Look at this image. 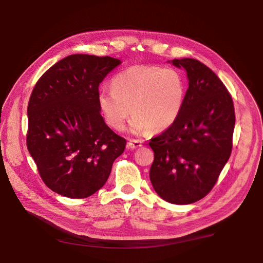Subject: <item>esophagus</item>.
Returning <instances> with one entry per match:
<instances>
[{
    "label": "esophagus",
    "instance_id": "34e87169",
    "mask_svg": "<svg viewBox=\"0 0 263 263\" xmlns=\"http://www.w3.org/2000/svg\"><path fill=\"white\" fill-rule=\"evenodd\" d=\"M142 146V141L139 140V139H130L128 141V147L130 149H137L139 147Z\"/></svg>",
    "mask_w": 263,
    "mask_h": 263
}]
</instances>
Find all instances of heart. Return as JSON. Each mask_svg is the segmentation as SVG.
I'll return each mask as SVG.
<instances>
[{
  "mask_svg": "<svg viewBox=\"0 0 263 263\" xmlns=\"http://www.w3.org/2000/svg\"><path fill=\"white\" fill-rule=\"evenodd\" d=\"M112 87L101 89L98 102L116 130L125 128L132 110L134 134L163 132L177 121L184 104V80L173 68L133 66L115 76Z\"/></svg>",
  "mask_w": 263,
  "mask_h": 263,
  "instance_id": "obj_1",
  "label": "heart"
}]
</instances>
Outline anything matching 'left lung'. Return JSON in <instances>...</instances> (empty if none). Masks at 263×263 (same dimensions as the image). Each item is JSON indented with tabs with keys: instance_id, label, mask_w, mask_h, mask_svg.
I'll return each instance as SVG.
<instances>
[{
	"instance_id": "8db88e82",
	"label": "left lung",
	"mask_w": 263,
	"mask_h": 263,
	"mask_svg": "<svg viewBox=\"0 0 263 263\" xmlns=\"http://www.w3.org/2000/svg\"><path fill=\"white\" fill-rule=\"evenodd\" d=\"M186 71L189 87L176 122L149 146L155 153L149 178L157 194L172 204H192L208 195L232 154L233 99L204 63L168 61Z\"/></svg>"
}]
</instances>
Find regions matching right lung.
Returning <instances> with one entry per match:
<instances>
[{"mask_svg":"<svg viewBox=\"0 0 263 263\" xmlns=\"http://www.w3.org/2000/svg\"><path fill=\"white\" fill-rule=\"evenodd\" d=\"M112 57L71 54L49 68L28 102L27 148L53 192L85 198L107 181L126 140L105 124L99 86L121 65Z\"/></svg>","mask_w":263,"mask_h":263,"instance_id":"obj_1","label":"right lung"}]
</instances>
